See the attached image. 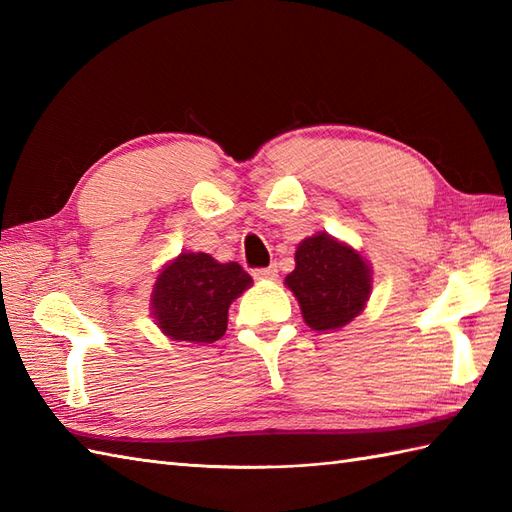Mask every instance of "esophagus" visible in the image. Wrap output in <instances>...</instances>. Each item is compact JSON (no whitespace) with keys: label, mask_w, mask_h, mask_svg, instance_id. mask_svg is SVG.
<instances>
[{"label":"esophagus","mask_w":512,"mask_h":512,"mask_svg":"<svg viewBox=\"0 0 512 512\" xmlns=\"http://www.w3.org/2000/svg\"><path fill=\"white\" fill-rule=\"evenodd\" d=\"M253 277H255V279H259V281H273V279H277V268H275V266L257 268L255 273H253Z\"/></svg>","instance_id":"34e87169"}]
</instances>
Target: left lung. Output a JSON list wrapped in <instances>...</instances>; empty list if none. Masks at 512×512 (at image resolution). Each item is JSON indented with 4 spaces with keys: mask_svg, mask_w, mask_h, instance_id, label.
Wrapping results in <instances>:
<instances>
[{
    "mask_svg": "<svg viewBox=\"0 0 512 512\" xmlns=\"http://www.w3.org/2000/svg\"><path fill=\"white\" fill-rule=\"evenodd\" d=\"M372 279V266L361 250L328 233H314L299 242L295 270L284 284L299 301L306 325L330 332L345 328L365 310Z\"/></svg>",
    "mask_w": 512,
    "mask_h": 512,
    "instance_id": "obj_1",
    "label": "left lung"
}]
</instances>
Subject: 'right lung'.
Wrapping results in <instances>:
<instances>
[{
  "label": "right lung",
  "mask_w": 512,
  "mask_h": 512,
  "mask_svg": "<svg viewBox=\"0 0 512 512\" xmlns=\"http://www.w3.org/2000/svg\"><path fill=\"white\" fill-rule=\"evenodd\" d=\"M253 286L237 262L220 264L206 253H180L160 268L151 290V319L173 341L213 343L222 339L228 308Z\"/></svg>",
  "instance_id": "right-lung-1"
}]
</instances>
